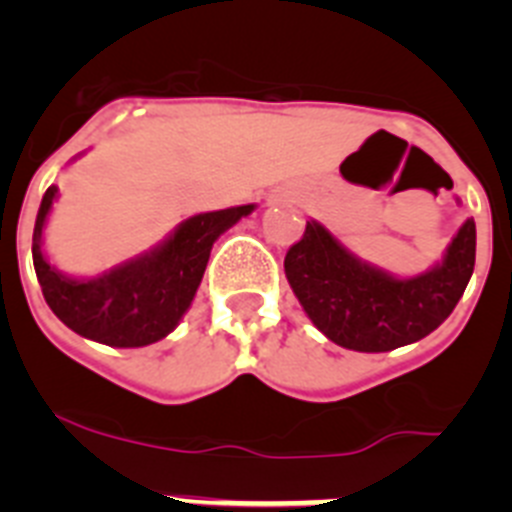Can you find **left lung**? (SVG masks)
I'll list each match as a JSON object with an SVG mask.
<instances>
[{"label":"left lung","mask_w":512,"mask_h":512,"mask_svg":"<svg viewBox=\"0 0 512 512\" xmlns=\"http://www.w3.org/2000/svg\"><path fill=\"white\" fill-rule=\"evenodd\" d=\"M477 228L469 217L443 259L418 277H392L348 251L318 220L284 256V274L312 325L333 343L382 354L420 341L454 312L474 271Z\"/></svg>","instance_id":"8db88e82"}]
</instances>
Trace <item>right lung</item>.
<instances>
[{"label":"right lung","instance_id":"obj_1","mask_svg":"<svg viewBox=\"0 0 512 512\" xmlns=\"http://www.w3.org/2000/svg\"><path fill=\"white\" fill-rule=\"evenodd\" d=\"M56 197L58 187H48L33 230V264L43 297L74 333L115 348H140L169 336L197 295L212 243L256 207L200 212L176 225L151 251L97 277L76 279L58 271L43 253V230Z\"/></svg>","mask_w":512,"mask_h":512}]
</instances>
